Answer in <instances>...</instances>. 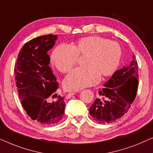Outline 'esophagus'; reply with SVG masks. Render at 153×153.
<instances>
[{"mask_svg":"<svg viewBox=\"0 0 153 153\" xmlns=\"http://www.w3.org/2000/svg\"><path fill=\"white\" fill-rule=\"evenodd\" d=\"M75 94H76V92H71V93H68V95H67V96H66V98H70V97H72V96L74 95Z\"/></svg>","mask_w":153,"mask_h":153,"instance_id":"esophagus-1","label":"esophagus"}]
</instances>
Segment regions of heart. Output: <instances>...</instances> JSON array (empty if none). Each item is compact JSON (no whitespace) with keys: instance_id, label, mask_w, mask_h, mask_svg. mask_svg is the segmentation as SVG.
I'll use <instances>...</instances> for the list:
<instances>
[{"instance_id":"obj_1","label":"heart","mask_w":153,"mask_h":153,"mask_svg":"<svg viewBox=\"0 0 153 153\" xmlns=\"http://www.w3.org/2000/svg\"><path fill=\"white\" fill-rule=\"evenodd\" d=\"M78 56H85L83 65L67 75L63 85L68 91H79L99 82L100 76H109L120 65L122 49L115 41L99 36L85 37L72 46L60 45L54 49L51 60L62 73L70 71L76 64Z\"/></svg>"}]
</instances>
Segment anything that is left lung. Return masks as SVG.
I'll return each mask as SVG.
<instances>
[{
    "label": "left lung",
    "mask_w": 153,
    "mask_h": 153,
    "mask_svg": "<svg viewBox=\"0 0 153 153\" xmlns=\"http://www.w3.org/2000/svg\"><path fill=\"white\" fill-rule=\"evenodd\" d=\"M128 65L117 70L100 90V97L89 108L93 118L102 124L114 123L126 114L137 95L138 65L134 55Z\"/></svg>",
    "instance_id": "1"
}]
</instances>
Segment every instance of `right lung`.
Segmentation results:
<instances>
[{
    "label": "right lung",
    "instance_id": "right-lung-1",
    "mask_svg": "<svg viewBox=\"0 0 153 153\" xmlns=\"http://www.w3.org/2000/svg\"><path fill=\"white\" fill-rule=\"evenodd\" d=\"M58 36L47 35L25 44L18 55L14 73L21 102L33 120L45 125H53L62 120L65 112L64 97L53 94L58 88L49 67L47 52L55 45ZM57 97L51 101V97Z\"/></svg>",
    "mask_w": 153,
    "mask_h": 153
}]
</instances>
